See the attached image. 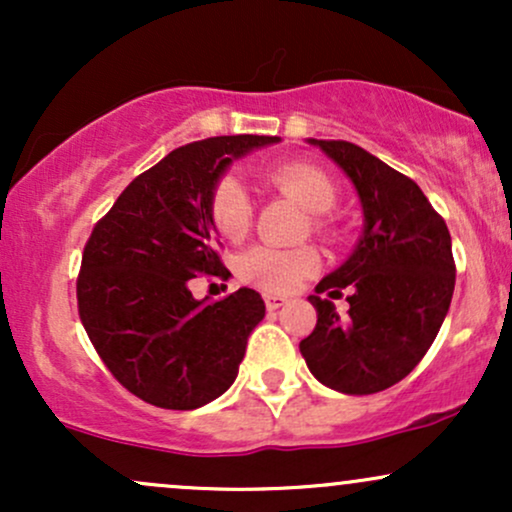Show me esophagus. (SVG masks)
<instances>
[{
	"instance_id": "1",
	"label": "esophagus",
	"mask_w": 512,
	"mask_h": 512,
	"mask_svg": "<svg viewBox=\"0 0 512 512\" xmlns=\"http://www.w3.org/2000/svg\"><path fill=\"white\" fill-rule=\"evenodd\" d=\"M289 303V298L284 296H264V305H267V310H279L281 305Z\"/></svg>"
}]
</instances>
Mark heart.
Returning a JSON list of instances; mask_svg holds the SVG:
<instances>
[{
  "mask_svg": "<svg viewBox=\"0 0 512 512\" xmlns=\"http://www.w3.org/2000/svg\"><path fill=\"white\" fill-rule=\"evenodd\" d=\"M279 192L296 199L305 211H310V231L315 236L332 240L337 236V226L327 216L339 199V187L322 168L305 161L281 163L267 173ZM209 221L221 238L240 243L252 228V202L245 192L243 182L233 175H226L211 187L209 195ZM322 255L313 245L298 248H269L255 245L238 257V276L245 284L267 293H291L301 286V281L320 272Z\"/></svg>",
  "mask_w": 512,
  "mask_h": 512,
  "instance_id": "b5f03b06",
  "label": "heart"
}]
</instances>
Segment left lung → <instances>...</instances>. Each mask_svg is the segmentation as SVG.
<instances>
[{
    "instance_id": "left-lung-1",
    "label": "left lung",
    "mask_w": 512,
    "mask_h": 512,
    "mask_svg": "<svg viewBox=\"0 0 512 512\" xmlns=\"http://www.w3.org/2000/svg\"><path fill=\"white\" fill-rule=\"evenodd\" d=\"M354 182L366 228L354 255L315 286V330L301 342L310 373L346 395L407 378L431 349L455 291L450 231L414 180L342 139H310ZM350 291L339 318L331 297ZM327 292L329 299H320Z\"/></svg>"
}]
</instances>
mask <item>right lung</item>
<instances>
[{
  "instance_id": "add662e5",
  "label": "right lung",
  "mask_w": 512,
  "mask_h": 512,
  "mask_svg": "<svg viewBox=\"0 0 512 512\" xmlns=\"http://www.w3.org/2000/svg\"><path fill=\"white\" fill-rule=\"evenodd\" d=\"M279 137H211L137 175L93 226L76 276L81 325L125 390L161 409H197L238 375L264 317L257 291L195 301L190 279L228 276L209 221L211 187L233 158Z\"/></svg>"
}]
</instances>
